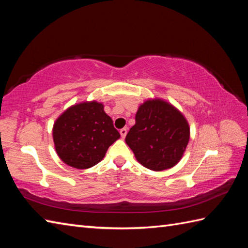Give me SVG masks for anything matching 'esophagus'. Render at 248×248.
<instances>
[{
  "mask_svg": "<svg viewBox=\"0 0 248 248\" xmlns=\"http://www.w3.org/2000/svg\"><path fill=\"white\" fill-rule=\"evenodd\" d=\"M127 132H128V129L127 128H123V129H120V131H119V133H120L121 138H123V139L125 138V135H127Z\"/></svg>",
  "mask_w": 248,
  "mask_h": 248,
  "instance_id": "esophagus-1",
  "label": "esophagus"
}]
</instances>
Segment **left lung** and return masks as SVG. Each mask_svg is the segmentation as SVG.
Returning a JSON list of instances; mask_svg holds the SVG:
<instances>
[{
	"label": "left lung",
	"mask_w": 248,
	"mask_h": 248,
	"mask_svg": "<svg viewBox=\"0 0 248 248\" xmlns=\"http://www.w3.org/2000/svg\"><path fill=\"white\" fill-rule=\"evenodd\" d=\"M189 140V127L180 110L164 100H147L140 105L135 124L125 143L141 165L161 171L181 160Z\"/></svg>",
	"instance_id": "1"
}]
</instances>
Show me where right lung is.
Instances as JSON below:
<instances>
[{
    "label": "right lung",
    "mask_w": 248,
    "mask_h": 248,
    "mask_svg": "<svg viewBox=\"0 0 248 248\" xmlns=\"http://www.w3.org/2000/svg\"><path fill=\"white\" fill-rule=\"evenodd\" d=\"M97 101L67 108L53 125L56 154L65 164L86 170L101 161L108 147L120 138L113 120Z\"/></svg>",
    "instance_id": "1"
}]
</instances>
